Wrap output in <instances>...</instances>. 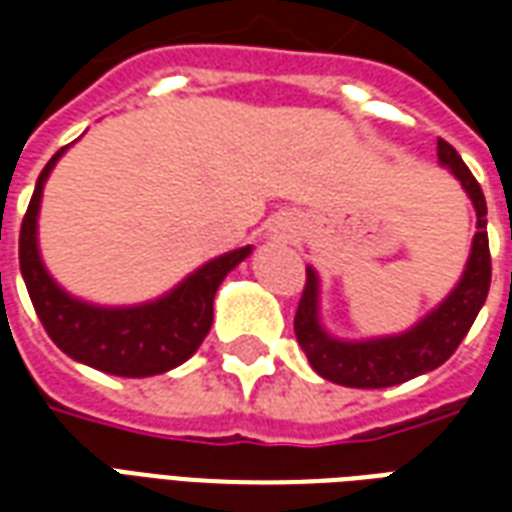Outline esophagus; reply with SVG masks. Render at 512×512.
Segmentation results:
<instances>
[{
    "instance_id": "1",
    "label": "esophagus",
    "mask_w": 512,
    "mask_h": 512,
    "mask_svg": "<svg viewBox=\"0 0 512 512\" xmlns=\"http://www.w3.org/2000/svg\"><path fill=\"white\" fill-rule=\"evenodd\" d=\"M271 233L277 235L279 241H293V238H296V222L288 219V216H279L277 222H274V227H271Z\"/></svg>"
}]
</instances>
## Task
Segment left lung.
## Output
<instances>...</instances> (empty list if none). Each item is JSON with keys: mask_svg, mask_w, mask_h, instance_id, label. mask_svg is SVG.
Here are the masks:
<instances>
[{"mask_svg": "<svg viewBox=\"0 0 512 512\" xmlns=\"http://www.w3.org/2000/svg\"><path fill=\"white\" fill-rule=\"evenodd\" d=\"M436 156L441 167H447L461 180L463 191L469 194L477 213V233L472 238V252L461 279L422 321L414 323L406 332L367 337V340H340L323 326L321 279L315 268L307 266V285L301 293L293 329L312 370L332 384L384 389L430 373L455 354V348L472 329L477 312L483 310L485 296L491 288L488 219H485L488 208H485L483 189L463 164L458 150L444 139H439L436 145Z\"/></svg>", "mask_w": 512, "mask_h": 512, "instance_id": "8db88e82", "label": "left lung"}]
</instances>
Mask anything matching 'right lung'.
<instances>
[{
	"instance_id": "obj_1",
	"label": "right lung",
	"mask_w": 512,
	"mask_h": 512,
	"mask_svg": "<svg viewBox=\"0 0 512 512\" xmlns=\"http://www.w3.org/2000/svg\"><path fill=\"white\" fill-rule=\"evenodd\" d=\"M68 147L57 150L40 172L18 235V263L32 307L54 345L82 365L123 378L167 373L183 365L200 348L205 334L211 332L213 296L224 277L252 255V246L213 257L169 293L145 304L101 307L93 301L76 299L51 277L38 246L43 186Z\"/></svg>"
}]
</instances>
